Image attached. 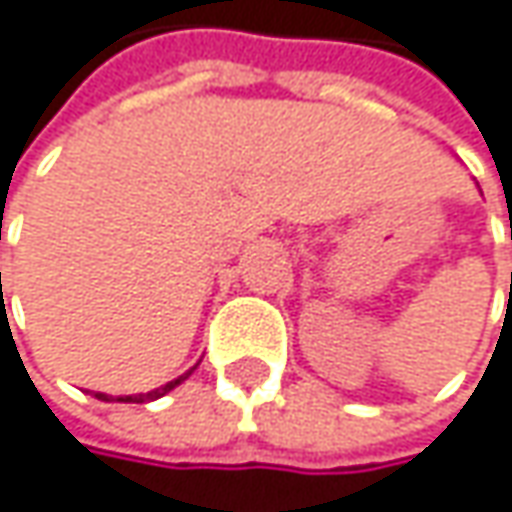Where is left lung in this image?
Returning <instances> with one entry per match:
<instances>
[{
  "instance_id": "obj_1",
  "label": "left lung",
  "mask_w": 512,
  "mask_h": 512,
  "mask_svg": "<svg viewBox=\"0 0 512 512\" xmlns=\"http://www.w3.org/2000/svg\"><path fill=\"white\" fill-rule=\"evenodd\" d=\"M510 237H512V228H510Z\"/></svg>"
}]
</instances>
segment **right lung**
<instances>
[{
    "label": "right lung",
    "instance_id": "1",
    "mask_svg": "<svg viewBox=\"0 0 512 512\" xmlns=\"http://www.w3.org/2000/svg\"><path fill=\"white\" fill-rule=\"evenodd\" d=\"M194 368H191V371H194ZM191 371H188V374L176 376V379H170V382H165V385H162V388H156V391H147V394H130V397H118V400H121V403H150V400H159V397H165L167 391H173L176 385H182V382L191 376ZM95 397H98V400H104V403H109V397H106V394H95Z\"/></svg>",
    "mask_w": 512,
    "mask_h": 512
}]
</instances>
